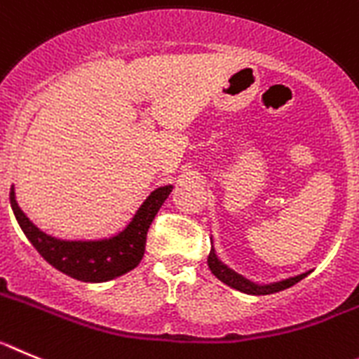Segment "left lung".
I'll use <instances>...</instances> for the list:
<instances>
[{"label": "left lung", "instance_id": "obj_1", "mask_svg": "<svg viewBox=\"0 0 359 359\" xmlns=\"http://www.w3.org/2000/svg\"><path fill=\"white\" fill-rule=\"evenodd\" d=\"M208 264H209V268H211V272L215 273V276L218 277V279L222 280V283H225V284H227V286H231V288L238 290V292L248 293V295H270V293L283 292V290L290 288V286H293V284H297V283H299V280L304 279V277L309 273V272L300 273V276L290 277V279L279 280V283L263 284V286H259V284L250 283V280H248V279L241 277L240 273H236L234 270H231V268H229V266H225V264L222 263V261H219L218 257H216L215 248H211V252H209Z\"/></svg>", "mask_w": 359, "mask_h": 359}]
</instances>
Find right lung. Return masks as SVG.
Returning a JSON list of instances; mask_svg holds the SVG:
<instances>
[{"mask_svg": "<svg viewBox=\"0 0 359 359\" xmlns=\"http://www.w3.org/2000/svg\"><path fill=\"white\" fill-rule=\"evenodd\" d=\"M172 186L157 187L135 212L125 231L102 241H64L39 231L15 202L14 187L11 205L19 227L35 250L57 270L83 283H103L134 270L144 256L147 232L157 211L172 193Z\"/></svg>", "mask_w": 359, "mask_h": 359, "instance_id": "1", "label": "right lung"}]
</instances>
